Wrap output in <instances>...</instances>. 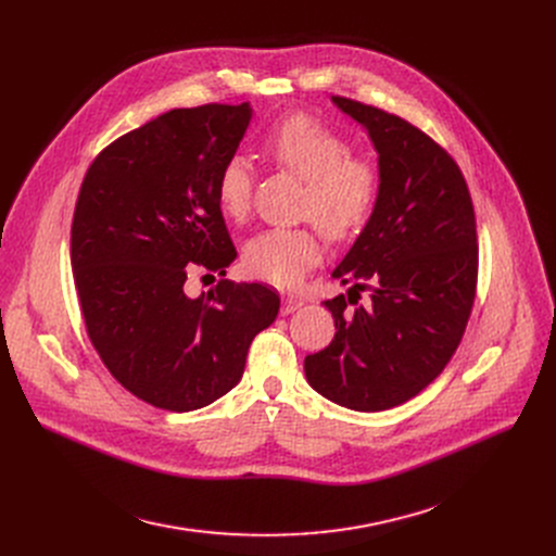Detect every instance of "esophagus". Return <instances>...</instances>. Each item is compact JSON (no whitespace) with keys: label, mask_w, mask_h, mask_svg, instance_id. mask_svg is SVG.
Listing matches in <instances>:
<instances>
[{"label":"esophagus","mask_w":556,"mask_h":556,"mask_svg":"<svg viewBox=\"0 0 556 556\" xmlns=\"http://www.w3.org/2000/svg\"><path fill=\"white\" fill-rule=\"evenodd\" d=\"M300 306H302V298L290 295V293H283V295H281V313H283V315L298 311Z\"/></svg>","instance_id":"34e87169"}]
</instances>
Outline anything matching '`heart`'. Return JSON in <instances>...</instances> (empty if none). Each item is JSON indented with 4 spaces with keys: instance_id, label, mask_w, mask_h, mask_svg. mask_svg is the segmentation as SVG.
Wrapping results in <instances>:
<instances>
[{
    "instance_id": "b5f03b06",
    "label": "heart",
    "mask_w": 556,
    "mask_h": 556,
    "mask_svg": "<svg viewBox=\"0 0 556 556\" xmlns=\"http://www.w3.org/2000/svg\"><path fill=\"white\" fill-rule=\"evenodd\" d=\"M261 151L277 168L304 182L300 216L329 239H349L371 218L381 195V170L354 155L349 141L308 114H288L261 135ZM254 170L248 157L229 155L216 175V202L231 220H243L252 204ZM323 258L319 233L311 225L270 227L243 248L245 268L281 288H293Z\"/></svg>"
}]
</instances>
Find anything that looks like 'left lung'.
Returning <instances> with one entry per match:
<instances>
[{
  "instance_id": "left-lung-1",
  "label": "left lung",
  "mask_w": 556,
  "mask_h": 556,
  "mask_svg": "<svg viewBox=\"0 0 556 556\" xmlns=\"http://www.w3.org/2000/svg\"><path fill=\"white\" fill-rule=\"evenodd\" d=\"M333 103L367 128L381 195L333 270L352 286L325 302L336 336L304 371L329 401L381 413L428 388L459 346L478 283L476 214L459 166L432 137L381 108Z\"/></svg>"
}]
</instances>
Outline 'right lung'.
Here are the masks:
<instances>
[{
	"label": "right lung",
	"instance_id": "1",
	"mask_svg": "<svg viewBox=\"0 0 556 556\" xmlns=\"http://www.w3.org/2000/svg\"><path fill=\"white\" fill-rule=\"evenodd\" d=\"M250 119V103L164 112L105 146L78 191L72 270L87 336L116 381L162 410L227 394L279 313L270 286L223 279L237 248L216 175ZM193 274L222 281L189 299Z\"/></svg>",
	"mask_w": 556,
	"mask_h": 556
}]
</instances>
